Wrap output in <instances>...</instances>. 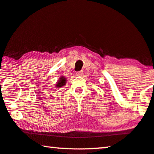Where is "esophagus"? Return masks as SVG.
I'll use <instances>...</instances> for the list:
<instances>
[{
	"label": "esophagus",
	"mask_w": 154,
	"mask_h": 154,
	"mask_svg": "<svg viewBox=\"0 0 154 154\" xmlns=\"http://www.w3.org/2000/svg\"><path fill=\"white\" fill-rule=\"evenodd\" d=\"M82 71H79V72H77L76 73H75V74H76V75H81L82 74Z\"/></svg>",
	"instance_id": "obj_1"
}]
</instances>
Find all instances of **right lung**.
Wrapping results in <instances>:
<instances>
[{
  "mask_svg": "<svg viewBox=\"0 0 154 154\" xmlns=\"http://www.w3.org/2000/svg\"><path fill=\"white\" fill-rule=\"evenodd\" d=\"M65 83H66V79H65V78L61 77V79H60V80H59L58 83L57 84V85H56V86H57L58 87H62V86H63V85H65Z\"/></svg>",
  "mask_w": 154,
  "mask_h": 154,
  "instance_id": "1",
  "label": "right lung"
}]
</instances>
